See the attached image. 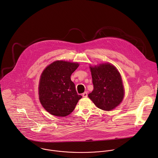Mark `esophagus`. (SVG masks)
<instances>
[{"mask_svg": "<svg viewBox=\"0 0 158 158\" xmlns=\"http://www.w3.org/2000/svg\"><path fill=\"white\" fill-rule=\"evenodd\" d=\"M82 97H87V92H85L82 94Z\"/></svg>", "mask_w": 158, "mask_h": 158, "instance_id": "esophagus-1", "label": "esophagus"}]
</instances>
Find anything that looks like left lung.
<instances>
[{
    "label": "left lung",
    "instance_id": "left-lung-1",
    "mask_svg": "<svg viewBox=\"0 0 158 158\" xmlns=\"http://www.w3.org/2000/svg\"><path fill=\"white\" fill-rule=\"evenodd\" d=\"M94 90L88 96L95 106L110 111L121 103L124 96L122 77L116 68L109 63L90 67Z\"/></svg>",
    "mask_w": 158,
    "mask_h": 158
}]
</instances>
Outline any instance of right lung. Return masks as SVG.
Returning a JSON list of instances; mask_svg holds the SVG:
<instances>
[{
  "instance_id": "obj_1",
  "label": "right lung",
  "mask_w": 158,
  "mask_h": 158,
  "mask_svg": "<svg viewBox=\"0 0 158 158\" xmlns=\"http://www.w3.org/2000/svg\"><path fill=\"white\" fill-rule=\"evenodd\" d=\"M79 64L56 61L43 72L39 84V98L43 108L50 114L66 117L75 109L79 100L71 76Z\"/></svg>"
}]
</instances>
